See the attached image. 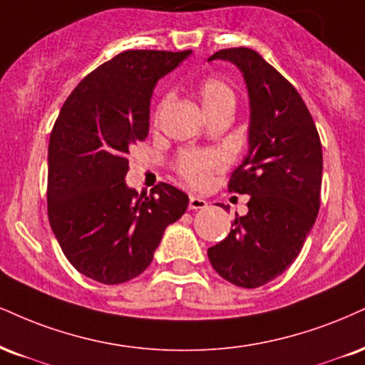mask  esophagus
Returning a JSON list of instances; mask_svg holds the SVG:
<instances>
[{"label":"esophagus","instance_id":"obj_1","mask_svg":"<svg viewBox=\"0 0 365 365\" xmlns=\"http://www.w3.org/2000/svg\"><path fill=\"white\" fill-rule=\"evenodd\" d=\"M205 207H207V200L200 199V197L190 195V199H188V209L199 210V209H205Z\"/></svg>","mask_w":365,"mask_h":365}]
</instances>
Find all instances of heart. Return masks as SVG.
Returning <instances> with one entry per match:
<instances>
[{"mask_svg":"<svg viewBox=\"0 0 365 365\" xmlns=\"http://www.w3.org/2000/svg\"><path fill=\"white\" fill-rule=\"evenodd\" d=\"M199 96L205 113H212L221 108H235L236 95L231 85L221 78L209 76L197 85ZM170 103V95L161 96L155 108V120H160ZM225 165V158L216 151H202V149H185L177 156L175 170L177 173L190 183L192 187H205L216 170Z\"/></svg>","mask_w":365,"mask_h":365,"instance_id":"obj_1","label":"heart"}]
</instances>
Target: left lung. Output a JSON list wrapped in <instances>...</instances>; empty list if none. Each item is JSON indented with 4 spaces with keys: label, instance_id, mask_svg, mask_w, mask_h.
<instances>
[{
    "label": "left lung",
    "instance_id": "left-lung-1",
    "mask_svg": "<svg viewBox=\"0 0 365 365\" xmlns=\"http://www.w3.org/2000/svg\"><path fill=\"white\" fill-rule=\"evenodd\" d=\"M243 73L250 95V149L227 188L248 194V214L207 250L210 265L238 287L255 289L296 260L319 210L323 153L314 120L297 90L248 47L221 49Z\"/></svg>",
    "mask_w": 365,
    "mask_h": 365
}]
</instances>
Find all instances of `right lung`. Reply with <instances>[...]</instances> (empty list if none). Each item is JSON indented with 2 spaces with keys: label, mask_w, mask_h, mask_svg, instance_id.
<instances>
[{
  "label": "right lung",
  "mask_w": 365,
  "mask_h": 365,
  "mask_svg": "<svg viewBox=\"0 0 365 365\" xmlns=\"http://www.w3.org/2000/svg\"><path fill=\"white\" fill-rule=\"evenodd\" d=\"M192 51H124L83 78L49 139L47 214L69 263L102 284L138 277L188 197L160 182L149 194L125 185L129 149L148 138L156 81Z\"/></svg>",
  "instance_id": "obj_1"
}]
</instances>
